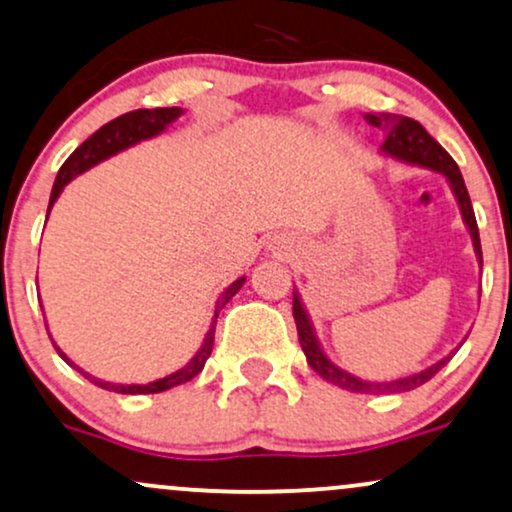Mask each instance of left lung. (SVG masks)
I'll return each mask as SVG.
<instances>
[{
  "label": "left lung",
  "instance_id": "obj_1",
  "mask_svg": "<svg viewBox=\"0 0 512 512\" xmlns=\"http://www.w3.org/2000/svg\"><path fill=\"white\" fill-rule=\"evenodd\" d=\"M365 121L369 126L379 128L384 133V143H381L379 152L384 157L396 159V162L403 164H412V166H422V169L436 171L448 181L451 186L455 202H458L460 214H463V224L467 226L472 238V248L474 255H477L479 269H482V243H479V229H477V219H474V209L470 202V195H467L463 174H460L458 164L453 162V157L448 155L443 147L436 143V140L422 128V123H417L415 119H408V116H398V114H365ZM293 317H295V326H298V341L303 346V353L307 357V365H310L319 377L329 381V384L338 386V389L350 391V393H405L417 389V386L427 384L429 379L434 377L436 372L443 365H448V360L455 355V350H451L446 357H441L439 362L434 365L420 369V372L408 374V377H398V379H389V381H369V379H360L355 374L346 372L343 367H338L336 362H331V357L324 353L322 343H319L315 324H312L310 315H307L303 300H300L298 288H293Z\"/></svg>",
  "mask_w": 512,
  "mask_h": 512
}]
</instances>
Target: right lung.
Instances as JSON below:
<instances>
[{"label":"right lung","instance_id":"obj_1","mask_svg":"<svg viewBox=\"0 0 512 512\" xmlns=\"http://www.w3.org/2000/svg\"><path fill=\"white\" fill-rule=\"evenodd\" d=\"M178 116H183L181 107H159V109H138V112H128V114L119 116V119L104 123L100 131L92 133L90 138L85 140V143L80 145L78 150L73 152L69 159H66L64 166L59 169L57 181H54V186H52V195H49L47 217H49V212H52L57 197L61 195V190L69 186L73 178L85 174V171L92 169V166H97L100 162H104V159H109V157L119 155V152H123V150H128V147L143 143V140L157 138V135H162L166 128H169L171 123L178 119ZM243 283H245V276H238V279L233 281L229 288H224V293L219 295L217 305H214L212 324H209V331L205 334V341H202V346L197 348V353L190 357L186 365H183L181 369H176V372L166 374V377H162V379L150 381V384H114V381H104V379L92 377L90 372H85V369H80L76 362H71V357L66 355L64 350L57 346V343H54V338H52V343H54V348H57L59 357L66 362V365L78 369V372L83 374L85 379H90L92 384L100 386V389H107V391H114V393H128V396L169 391V389H174V386L186 384V381H190L202 372L207 357L212 355L214 324H217L221 307L229 303L233 295H236L240 288H243Z\"/></svg>","mask_w":512,"mask_h":512}]
</instances>
